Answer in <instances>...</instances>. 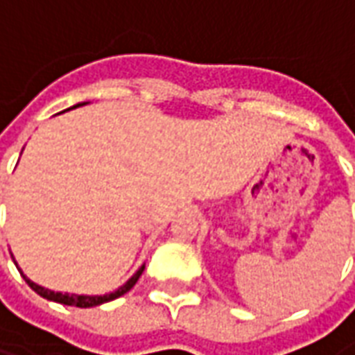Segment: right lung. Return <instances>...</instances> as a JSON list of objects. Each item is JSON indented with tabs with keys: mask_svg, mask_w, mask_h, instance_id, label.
<instances>
[{
	"mask_svg": "<svg viewBox=\"0 0 355 355\" xmlns=\"http://www.w3.org/2000/svg\"><path fill=\"white\" fill-rule=\"evenodd\" d=\"M83 104H87V102H80V104H76L72 108H78V106H83ZM70 110V108H68ZM12 257V254H11ZM17 264V262H15ZM19 272L22 274V270L19 268ZM144 272V264L135 272V274L127 279V282L121 285V287H117L116 291H112V293H106V295H70V293H60V291H51L47 287H42V285H37L34 283L30 277L22 274L24 277V282L32 287V289L40 295V297L47 298V300H53V302H58V304H66V306H78V308H93V306L104 304V302H110V300H114V298H119L121 295H125L127 291H131L135 287V283L139 282V277Z\"/></svg>",
	"mask_w": 355,
	"mask_h": 355,
	"instance_id": "1",
	"label": "right lung"
}]
</instances>
